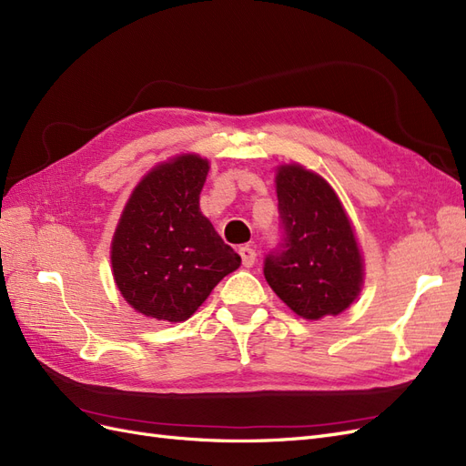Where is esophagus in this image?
<instances>
[{
  "label": "esophagus",
  "mask_w": 466,
  "mask_h": 466,
  "mask_svg": "<svg viewBox=\"0 0 466 466\" xmlns=\"http://www.w3.org/2000/svg\"><path fill=\"white\" fill-rule=\"evenodd\" d=\"M238 255H241V260H243V266H245V268H252V266H255V262H257V252H255V248L245 245V247L238 248Z\"/></svg>",
  "instance_id": "obj_1"
}]
</instances>
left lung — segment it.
Instances as JSON below:
<instances>
[{
    "label": "left lung",
    "instance_id": "left-lung-1",
    "mask_svg": "<svg viewBox=\"0 0 466 466\" xmlns=\"http://www.w3.org/2000/svg\"><path fill=\"white\" fill-rule=\"evenodd\" d=\"M284 243L264 264L278 298L305 320L344 313L363 289L356 229L327 178L299 163L276 167Z\"/></svg>",
    "mask_w": 466,
    "mask_h": 466
}]
</instances>
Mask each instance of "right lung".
I'll use <instances>...</instances> for the list:
<instances>
[{"label":"right lung","mask_w":466,"mask_h":466,"mask_svg":"<svg viewBox=\"0 0 466 466\" xmlns=\"http://www.w3.org/2000/svg\"><path fill=\"white\" fill-rule=\"evenodd\" d=\"M209 161L178 153L155 165L124 204L110 243L112 278L136 313L182 322L241 266L200 209Z\"/></svg>","instance_id":"right-lung-1"}]
</instances>
